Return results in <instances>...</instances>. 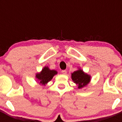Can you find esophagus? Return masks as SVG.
Listing matches in <instances>:
<instances>
[{"label": "esophagus", "mask_w": 122, "mask_h": 122, "mask_svg": "<svg viewBox=\"0 0 122 122\" xmlns=\"http://www.w3.org/2000/svg\"><path fill=\"white\" fill-rule=\"evenodd\" d=\"M62 73L63 74H66V73H67V71H66V70H62Z\"/></svg>", "instance_id": "34e87169"}]
</instances>
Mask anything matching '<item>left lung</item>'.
Segmentation results:
<instances>
[{
	"mask_svg": "<svg viewBox=\"0 0 122 122\" xmlns=\"http://www.w3.org/2000/svg\"><path fill=\"white\" fill-rule=\"evenodd\" d=\"M71 79L75 84L77 86L78 89H82L86 87L90 81L91 76L79 68L77 71L71 73Z\"/></svg>",
	"mask_w": 122,
	"mask_h": 122,
	"instance_id": "obj_1",
	"label": "left lung"
}]
</instances>
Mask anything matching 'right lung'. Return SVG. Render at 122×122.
<instances>
[{"instance_id":"right-lung-1","label":"right lung","mask_w":122,"mask_h":122,"mask_svg":"<svg viewBox=\"0 0 122 122\" xmlns=\"http://www.w3.org/2000/svg\"><path fill=\"white\" fill-rule=\"evenodd\" d=\"M57 74V71L56 70H51L48 66H45L42 69L40 73H36V78L39 81V84L45 86L53 78L54 76Z\"/></svg>"}]
</instances>
